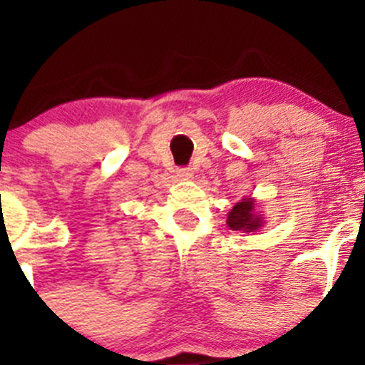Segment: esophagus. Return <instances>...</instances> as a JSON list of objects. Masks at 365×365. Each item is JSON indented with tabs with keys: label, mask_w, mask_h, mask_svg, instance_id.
I'll return each mask as SVG.
<instances>
[{
	"label": "esophagus",
	"mask_w": 365,
	"mask_h": 365,
	"mask_svg": "<svg viewBox=\"0 0 365 365\" xmlns=\"http://www.w3.org/2000/svg\"><path fill=\"white\" fill-rule=\"evenodd\" d=\"M177 177H178L180 180H190L192 177H194V173H192L190 168H180V170L177 171Z\"/></svg>",
	"instance_id": "esophagus-1"
}]
</instances>
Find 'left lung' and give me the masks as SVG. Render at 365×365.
<instances>
[{
    "mask_svg": "<svg viewBox=\"0 0 365 365\" xmlns=\"http://www.w3.org/2000/svg\"><path fill=\"white\" fill-rule=\"evenodd\" d=\"M226 225L232 230H240V232L245 233L257 232L264 225L262 215L255 211V200L252 197H245V199H242L240 202L233 206L232 211L228 212Z\"/></svg>",
    "mask_w": 365,
    "mask_h": 365,
    "instance_id": "8db88e82",
    "label": "left lung"
}]
</instances>
